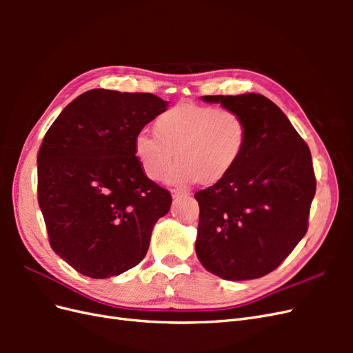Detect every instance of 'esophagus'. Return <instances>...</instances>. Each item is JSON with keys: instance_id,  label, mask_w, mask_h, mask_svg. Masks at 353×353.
<instances>
[{"instance_id": "1", "label": "esophagus", "mask_w": 353, "mask_h": 353, "mask_svg": "<svg viewBox=\"0 0 353 353\" xmlns=\"http://www.w3.org/2000/svg\"><path fill=\"white\" fill-rule=\"evenodd\" d=\"M185 196H188V193H185V191H181V190H172V197H174V199L185 197Z\"/></svg>"}]
</instances>
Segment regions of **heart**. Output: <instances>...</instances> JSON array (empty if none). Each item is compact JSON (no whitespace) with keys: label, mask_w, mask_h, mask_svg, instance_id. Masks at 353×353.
I'll list each match as a JSON object with an SVG mask.
<instances>
[{"label":"heart","mask_w":353,"mask_h":353,"mask_svg":"<svg viewBox=\"0 0 353 353\" xmlns=\"http://www.w3.org/2000/svg\"><path fill=\"white\" fill-rule=\"evenodd\" d=\"M154 132H137L134 153L148 179L157 181L172 165L165 181L170 185H190L200 181L212 187L237 168L249 145V125L228 109L183 101L160 113Z\"/></svg>","instance_id":"obj_1"}]
</instances>
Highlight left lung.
I'll return each mask as SVG.
<instances>
[{"label": "left lung", "instance_id": "1", "mask_svg": "<svg viewBox=\"0 0 353 353\" xmlns=\"http://www.w3.org/2000/svg\"><path fill=\"white\" fill-rule=\"evenodd\" d=\"M201 100L240 113L250 134L232 174L194 194L200 208L197 258L223 280L259 279L274 271L306 234L316 190L311 152L265 95H205Z\"/></svg>", "mask_w": 353, "mask_h": 353}]
</instances>
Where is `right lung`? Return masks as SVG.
<instances>
[{"mask_svg":"<svg viewBox=\"0 0 353 353\" xmlns=\"http://www.w3.org/2000/svg\"><path fill=\"white\" fill-rule=\"evenodd\" d=\"M168 104L148 92L90 90L42 140L38 203L52 250L78 272L109 279L144 259L172 197L144 175L134 137Z\"/></svg>","mask_w":353,"mask_h":353,"instance_id":"right-lung-1","label":"right lung"}]
</instances>
